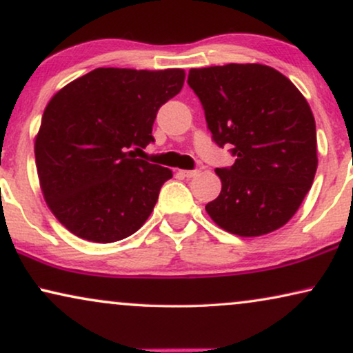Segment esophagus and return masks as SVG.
<instances>
[{"label":"esophagus","mask_w":353,"mask_h":353,"mask_svg":"<svg viewBox=\"0 0 353 353\" xmlns=\"http://www.w3.org/2000/svg\"><path fill=\"white\" fill-rule=\"evenodd\" d=\"M180 173H181L183 176H186V178H192V176L199 175V170H181Z\"/></svg>","instance_id":"esophagus-1"}]
</instances>
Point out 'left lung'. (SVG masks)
<instances>
[{
	"label": "left lung",
	"mask_w": 353,
	"mask_h": 353,
	"mask_svg": "<svg viewBox=\"0 0 353 353\" xmlns=\"http://www.w3.org/2000/svg\"><path fill=\"white\" fill-rule=\"evenodd\" d=\"M212 139L231 144V167L216 168L221 191L205 205L220 228L250 238L281 228L316 173L312 109L289 79L262 64L191 69Z\"/></svg>",
	"instance_id": "obj_1"
}]
</instances>
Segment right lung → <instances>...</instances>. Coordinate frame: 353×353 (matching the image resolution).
Here are the masks:
<instances>
[{
	"mask_svg": "<svg viewBox=\"0 0 353 353\" xmlns=\"http://www.w3.org/2000/svg\"><path fill=\"white\" fill-rule=\"evenodd\" d=\"M183 83L181 69L101 67L52 96L35 161L46 204L70 233L105 244L141 228L173 175L134 152L154 143L157 110Z\"/></svg>",
	"mask_w": 353,
	"mask_h": 353,
	"instance_id": "right-lung-1",
	"label": "right lung"
}]
</instances>
